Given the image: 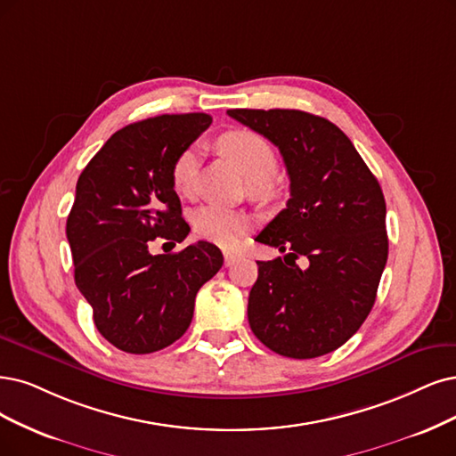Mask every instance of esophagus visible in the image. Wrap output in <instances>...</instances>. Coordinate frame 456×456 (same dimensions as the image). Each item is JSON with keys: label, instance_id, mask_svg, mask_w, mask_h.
Masks as SVG:
<instances>
[{"label": "esophagus", "instance_id": "esophagus-1", "mask_svg": "<svg viewBox=\"0 0 456 456\" xmlns=\"http://www.w3.org/2000/svg\"><path fill=\"white\" fill-rule=\"evenodd\" d=\"M224 257H225V266H232L234 263H237V261L240 259V256H237V254H232V251H225V254H224Z\"/></svg>", "mask_w": 456, "mask_h": 456}]
</instances>
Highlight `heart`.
Segmentation results:
<instances>
[{
    "instance_id": "heart-1",
    "label": "heart",
    "mask_w": 456,
    "mask_h": 456,
    "mask_svg": "<svg viewBox=\"0 0 456 456\" xmlns=\"http://www.w3.org/2000/svg\"><path fill=\"white\" fill-rule=\"evenodd\" d=\"M217 148L239 168L240 175L254 185L271 180L278 168L274 148L256 131L231 129L217 139ZM197 165L199 158L195 146H188L176 156L171 168V178L178 195L190 197L193 193ZM193 229L197 237L208 242L232 246L249 229V219L248 216L234 210L205 207L195 212Z\"/></svg>"
}]
</instances>
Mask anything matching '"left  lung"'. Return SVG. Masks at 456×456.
Here are the masks:
<instances>
[{
    "label": "left lung",
    "mask_w": 456,
    "mask_h": 456,
    "mask_svg": "<svg viewBox=\"0 0 456 456\" xmlns=\"http://www.w3.org/2000/svg\"><path fill=\"white\" fill-rule=\"evenodd\" d=\"M227 114L278 146L291 180L288 207L256 239L288 254L257 261L249 327L278 355H327L361 329L376 302L389 256L379 182L346 133L322 116L291 109Z\"/></svg>",
    "instance_id": "1"
}]
</instances>
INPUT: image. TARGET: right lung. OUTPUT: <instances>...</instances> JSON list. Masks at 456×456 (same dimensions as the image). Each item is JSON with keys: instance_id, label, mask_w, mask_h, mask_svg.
<instances>
[{"instance_id": "add662e5", "label": "right lung", "mask_w": 456, "mask_h": 456, "mask_svg": "<svg viewBox=\"0 0 456 456\" xmlns=\"http://www.w3.org/2000/svg\"><path fill=\"white\" fill-rule=\"evenodd\" d=\"M210 124L205 112L129 124L78 176L65 227L75 283L101 336L133 355L176 342L191 323L197 291L224 265L219 248L205 240L178 254H150L158 237H188L171 168Z\"/></svg>"}]
</instances>
